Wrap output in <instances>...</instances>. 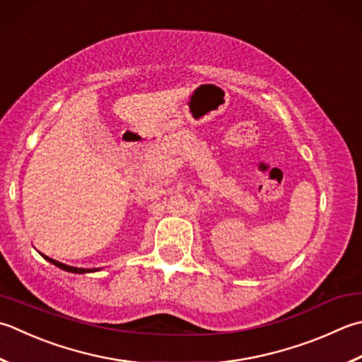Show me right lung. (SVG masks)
<instances>
[{
    "instance_id": "obj_1",
    "label": "right lung",
    "mask_w": 362,
    "mask_h": 362,
    "mask_svg": "<svg viewBox=\"0 0 362 362\" xmlns=\"http://www.w3.org/2000/svg\"><path fill=\"white\" fill-rule=\"evenodd\" d=\"M40 256L44 257V259H47L49 264H53V265H56L58 268H61V270L69 272V273H80V274H83V273H94V272L100 270V268H76V267H70V265L62 264V262H58V260H54L52 257H47L45 254H42V252H40Z\"/></svg>"
}]
</instances>
